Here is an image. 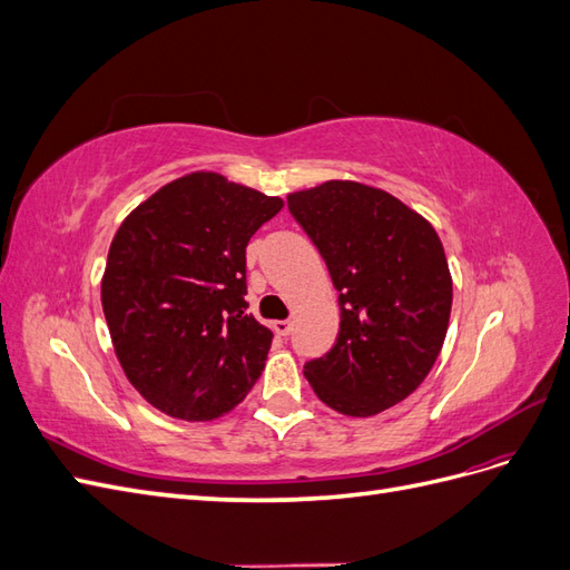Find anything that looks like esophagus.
Instances as JSON below:
<instances>
[{"mask_svg":"<svg viewBox=\"0 0 570 570\" xmlns=\"http://www.w3.org/2000/svg\"><path fill=\"white\" fill-rule=\"evenodd\" d=\"M273 331H275V335L287 337L292 333V321H275L273 323Z\"/></svg>","mask_w":570,"mask_h":570,"instance_id":"obj_1","label":"esophagus"}]
</instances>
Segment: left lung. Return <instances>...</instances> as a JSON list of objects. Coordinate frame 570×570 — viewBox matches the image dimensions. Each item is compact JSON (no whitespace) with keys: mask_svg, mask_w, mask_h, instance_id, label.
Segmentation results:
<instances>
[{"mask_svg":"<svg viewBox=\"0 0 570 570\" xmlns=\"http://www.w3.org/2000/svg\"><path fill=\"white\" fill-rule=\"evenodd\" d=\"M340 292L333 350L306 361L316 396L344 416H375L416 390L442 350L452 275L430 223L385 189L327 180L287 195Z\"/></svg>","mask_w":570,"mask_h":570,"instance_id":"left-lung-1","label":"left lung"}]
</instances>
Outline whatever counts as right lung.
I'll return each mask as SVG.
<instances>
[{
    "mask_svg": "<svg viewBox=\"0 0 570 570\" xmlns=\"http://www.w3.org/2000/svg\"><path fill=\"white\" fill-rule=\"evenodd\" d=\"M281 197L189 174L120 223L101 278L116 356L145 400L183 421L228 413L258 381L273 342L247 314L249 237Z\"/></svg>",
    "mask_w": 570,
    "mask_h": 570,
    "instance_id": "add662e5",
    "label": "right lung"
}]
</instances>
